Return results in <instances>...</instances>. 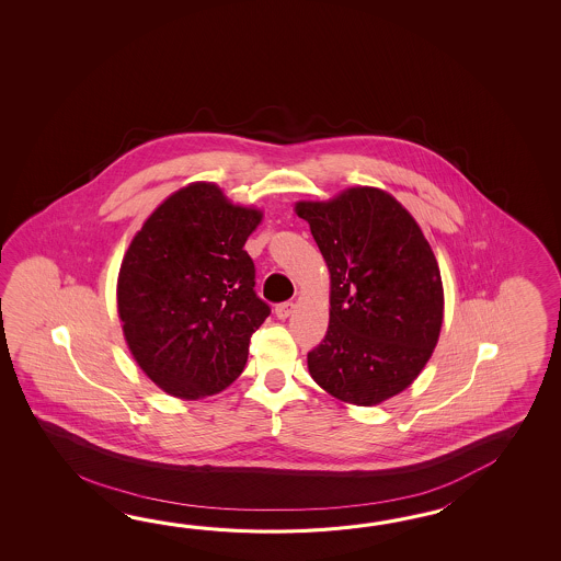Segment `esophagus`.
Wrapping results in <instances>:
<instances>
[{
    "instance_id": "34e87169",
    "label": "esophagus",
    "mask_w": 561,
    "mask_h": 561,
    "mask_svg": "<svg viewBox=\"0 0 561 561\" xmlns=\"http://www.w3.org/2000/svg\"><path fill=\"white\" fill-rule=\"evenodd\" d=\"M297 309V305L295 302H280V305H276V317L278 319H288L293 312Z\"/></svg>"
}]
</instances>
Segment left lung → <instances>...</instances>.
I'll list each match as a JSON object with an SVG mask.
<instances>
[{
	"label": "left lung",
	"instance_id": "left-lung-1",
	"mask_svg": "<svg viewBox=\"0 0 561 561\" xmlns=\"http://www.w3.org/2000/svg\"><path fill=\"white\" fill-rule=\"evenodd\" d=\"M331 275L329 329L307 357L310 377L351 405L405 391L442 333V271L417 220L389 192L353 186L298 201Z\"/></svg>",
	"mask_w": 561,
	"mask_h": 561
}]
</instances>
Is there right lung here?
<instances>
[{
	"mask_svg": "<svg viewBox=\"0 0 561 561\" xmlns=\"http://www.w3.org/2000/svg\"><path fill=\"white\" fill-rule=\"evenodd\" d=\"M263 210L215 182L172 192L122 259L118 317L138 367L164 393L196 401L239 377L251 336L271 314L256 297L244 242Z\"/></svg>",
	"mask_w": 561,
	"mask_h": 561,
	"instance_id": "add662e5",
	"label": "right lung"
}]
</instances>
